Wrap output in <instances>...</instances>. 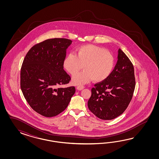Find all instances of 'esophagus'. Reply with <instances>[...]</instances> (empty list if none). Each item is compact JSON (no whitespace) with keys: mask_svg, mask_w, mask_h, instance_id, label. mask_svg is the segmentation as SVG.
I'll use <instances>...</instances> for the list:
<instances>
[{"mask_svg":"<svg viewBox=\"0 0 159 159\" xmlns=\"http://www.w3.org/2000/svg\"><path fill=\"white\" fill-rule=\"evenodd\" d=\"M84 88V87L83 86H78L76 87V89H77L78 90H82Z\"/></svg>","mask_w":159,"mask_h":159,"instance_id":"esophagus-1","label":"esophagus"}]
</instances>
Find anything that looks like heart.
Instances as JSON below:
<instances>
[{
    "label": "heart",
    "mask_w": 159,
    "mask_h": 159,
    "mask_svg": "<svg viewBox=\"0 0 159 159\" xmlns=\"http://www.w3.org/2000/svg\"><path fill=\"white\" fill-rule=\"evenodd\" d=\"M63 66L73 75L72 82L82 85L92 81L102 82L111 75L115 65L113 55L106 49L96 45H86L76 49V55L69 53L63 60Z\"/></svg>",
    "instance_id": "obj_1"
}]
</instances>
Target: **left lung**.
I'll return each instance as SVG.
<instances>
[{
    "label": "left lung",
    "instance_id": "obj_1",
    "mask_svg": "<svg viewBox=\"0 0 159 159\" xmlns=\"http://www.w3.org/2000/svg\"><path fill=\"white\" fill-rule=\"evenodd\" d=\"M135 87L134 67L130 59L118 49L114 69L106 80L92 89L88 108L97 117L111 120L121 115L127 108Z\"/></svg>",
    "mask_w": 159,
    "mask_h": 159
}]
</instances>
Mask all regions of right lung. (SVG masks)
<instances>
[{
  "label": "right lung",
  "mask_w": 159,
  "mask_h": 159,
  "mask_svg": "<svg viewBox=\"0 0 159 159\" xmlns=\"http://www.w3.org/2000/svg\"><path fill=\"white\" fill-rule=\"evenodd\" d=\"M70 39H52L34 45L24 59L20 87L30 106L41 116H57L67 107L75 87H59L71 78L63 69Z\"/></svg>",
  "instance_id": "add662e5"
}]
</instances>
